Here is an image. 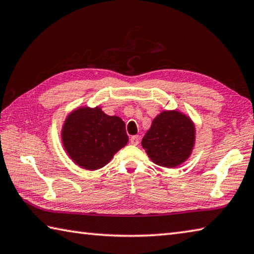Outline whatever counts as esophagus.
Returning <instances> with one entry per match:
<instances>
[{
    "mask_svg": "<svg viewBox=\"0 0 254 254\" xmlns=\"http://www.w3.org/2000/svg\"><path fill=\"white\" fill-rule=\"evenodd\" d=\"M139 141H140L139 135H133V136H131V139H130V143L132 145H137V144H139Z\"/></svg>",
    "mask_w": 254,
    "mask_h": 254,
    "instance_id": "34e87169",
    "label": "esophagus"
}]
</instances>
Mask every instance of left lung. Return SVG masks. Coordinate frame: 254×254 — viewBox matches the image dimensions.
I'll return each instance as SVG.
<instances>
[{
    "label": "left lung",
    "instance_id": "1",
    "mask_svg": "<svg viewBox=\"0 0 254 254\" xmlns=\"http://www.w3.org/2000/svg\"><path fill=\"white\" fill-rule=\"evenodd\" d=\"M195 142V127L188 115L163 111L156 115L142 139V146L155 164L175 168L191 155Z\"/></svg>",
    "mask_w": 254,
    "mask_h": 254
}]
</instances>
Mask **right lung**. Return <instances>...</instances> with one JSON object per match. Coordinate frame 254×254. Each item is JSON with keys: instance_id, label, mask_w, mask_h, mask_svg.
Listing matches in <instances>:
<instances>
[{"instance_id": "1", "label": "right lung", "mask_w": 254, "mask_h": 254, "mask_svg": "<svg viewBox=\"0 0 254 254\" xmlns=\"http://www.w3.org/2000/svg\"><path fill=\"white\" fill-rule=\"evenodd\" d=\"M61 136L70 159L90 171L107 165L128 141L122 119L105 114L100 107L72 111L64 121Z\"/></svg>"}]
</instances>
